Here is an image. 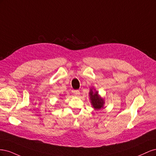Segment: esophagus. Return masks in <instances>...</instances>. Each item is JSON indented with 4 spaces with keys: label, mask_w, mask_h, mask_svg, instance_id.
Segmentation results:
<instances>
[{
    "label": "esophagus",
    "mask_w": 156,
    "mask_h": 156,
    "mask_svg": "<svg viewBox=\"0 0 156 156\" xmlns=\"http://www.w3.org/2000/svg\"><path fill=\"white\" fill-rule=\"evenodd\" d=\"M73 93L75 96H79L80 95V92L79 90H73Z\"/></svg>",
    "instance_id": "34e87169"
}]
</instances>
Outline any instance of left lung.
Listing matches in <instances>:
<instances>
[{"label": "left lung", "instance_id": "8db88e82", "mask_svg": "<svg viewBox=\"0 0 156 156\" xmlns=\"http://www.w3.org/2000/svg\"><path fill=\"white\" fill-rule=\"evenodd\" d=\"M95 90V89H94ZM93 90V88L90 90L89 96L90 100V103L92 107L94 108L95 110H100L101 108H103L104 105L105 101L101 96L99 95L98 91Z\"/></svg>", "mask_w": 156, "mask_h": 156}]
</instances>
